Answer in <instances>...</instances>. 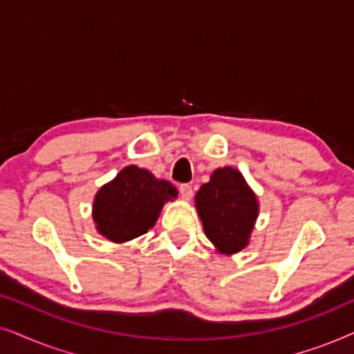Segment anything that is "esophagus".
<instances>
[{"label": "esophagus", "mask_w": 354, "mask_h": 354, "mask_svg": "<svg viewBox=\"0 0 354 354\" xmlns=\"http://www.w3.org/2000/svg\"><path fill=\"white\" fill-rule=\"evenodd\" d=\"M178 190H180L182 200H185V201H190L192 200V196H193L192 185H188V183H183V185H180V188H178Z\"/></svg>", "instance_id": "obj_1"}]
</instances>
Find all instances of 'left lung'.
I'll list each match as a JSON object with an SVG mask.
<instances>
[{
	"mask_svg": "<svg viewBox=\"0 0 354 354\" xmlns=\"http://www.w3.org/2000/svg\"><path fill=\"white\" fill-rule=\"evenodd\" d=\"M195 203L205 234L219 253H239L250 243L259 205L241 172L216 169L196 192Z\"/></svg>",
	"mask_w": 354,
	"mask_h": 354,
	"instance_id": "1",
	"label": "left lung"
}]
</instances>
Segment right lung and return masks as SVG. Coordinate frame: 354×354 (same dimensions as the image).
Segmentation results:
<instances>
[{
  "mask_svg": "<svg viewBox=\"0 0 354 354\" xmlns=\"http://www.w3.org/2000/svg\"><path fill=\"white\" fill-rule=\"evenodd\" d=\"M177 198V188L147 169L127 166L98 190L93 201L96 230L114 243H124L156 224L164 203Z\"/></svg>",
  "mask_w": 354,
  "mask_h": 354,
  "instance_id": "1",
  "label": "right lung"
}]
</instances>
